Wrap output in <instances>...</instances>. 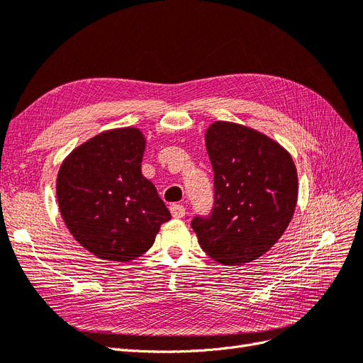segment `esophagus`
<instances>
[{
    "label": "esophagus",
    "instance_id": "esophagus-1",
    "mask_svg": "<svg viewBox=\"0 0 363 363\" xmlns=\"http://www.w3.org/2000/svg\"><path fill=\"white\" fill-rule=\"evenodd\" d=\"M170 213L176 219H181V217L185 216V206L181 203H172L170 205Z\"/></svg>",
    "mask_w": 363,
    "mask_h": 363
}]
</instances>
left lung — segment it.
Instances as JSON below:
<instances>
[{
	"mask_svg": "<svg viewBox=\"0 0 363 363\" xmlns=\"http://www.w3.org/2000/svg\"><path fill=\"white\" fill-rule=\"evenodd\" d=\"M214 170V203L191 228L214 262L240 266L262 257L292 220L298 176L278 143L235 123L216 121L205 133Z\"/></svg>",
	"mask_w": 363,
	"mask_h": 363,
	"instance_id": "1",
	"label": "left lung"
}]
</instances>
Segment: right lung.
I'll return each instance as SVG.
<instances>
[{"instance_id":"right-lung-1","label":"right lung","mask_w":363,"mask_h":363,"mask_svg":"<svg viewBox=\"0 0 363 363\" xmlns=\"http://www.w3.org/2000/svg\"><path fill=\"white\" fill-rule=\"evenodd\" d=\"M144 147L138 129H113L72 150L59 169L56 193L64 222L101 260H135L172 219L155 185L141 174Z\"/></svg>"}]
</instances>
